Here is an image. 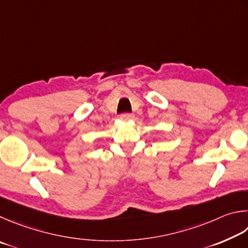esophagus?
<instances>
[{
	"instance_id": "obj_1",
	"label": "esophagus",
	"mask_w": 248,
	"mask_h": 248,
	"mask_svg": "<svg viewBox=\"0 0 248 248\" xmlns=\"http://www.w3.org/2000/svg\"><path fill=\"white\" fill-rule=\"evenodd\" d=\"M120 119L123 120V121H131V120L134 119V115L129 114V113H125V114H122L120 116Z\"/></svg>"
}]
</instances>
